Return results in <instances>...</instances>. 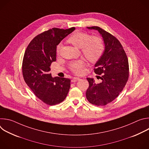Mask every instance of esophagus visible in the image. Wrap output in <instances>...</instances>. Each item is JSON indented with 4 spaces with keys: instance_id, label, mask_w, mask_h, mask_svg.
Returning <instances> with one entry per match:
<instances>
[{
    "instance_id": "34e87169",
    "label": "esophagus",
    "mask_w": 149,
    "mask_h": 149,
    "mask_svg": "<svg viewBox=\"0 0 149 149\" xmlns=\"http://www.w3.org/2000/svg\"><path fill=\"white\" fill-rule=\"evenodd\" d=\"M80 78H78V77H74L72 79V82H76L77 81H78Z\"/></svg>"
}]
</instances>
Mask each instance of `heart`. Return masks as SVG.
<instances>
[{"instance_id":"1","label":"heart","mask_w":149,"mask_h":149,"mask_svg":"<svg viewBox=\"0 0 149 149\" xmlns=\"http://www.w3.org/2000/svg\"><path fill=\"white\" fill-rule=\"evenodd\" d=\"M68 42L75 47L81 48L85 57L91 62H97L102 56L104 50V45L101 38L98 36H91L90 35L86 32H74L69 37ZM61 46V44L58 45V53H59ZM85 66V61L79 59L71 62L70 68L72 72L80 74L83 72Z\"/></svg>"}]
</instances>
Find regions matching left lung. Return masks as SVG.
<instances>
[{"label":"left lung","mask_w":149,"mask_h":149,"mask_svg":"<svg viewBox=\"0 0 149 149\" xmlns=\"http://www.w3.org/2000/svg\"><path fill=\"white\" fill-rule=\"evenodd\" d=\"M87 28L100 33L105 48L94 69L96 74L101 75L98 76L101 82L95 84L93 78H87L89 87L86 91V97L92 104L105 105L117 97L125 86L129 75V61L121 44L116 37L98 26Z\"/></svg>","instance_id":"1"}]
</instances>
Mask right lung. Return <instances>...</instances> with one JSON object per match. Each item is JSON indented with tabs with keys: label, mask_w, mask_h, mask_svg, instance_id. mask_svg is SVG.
Wrapping results in <instances>:
<instances>
[{
	"label": "right lung",
	"mask_w": 149,
	"mask_h": 149,
	"mask_svg": "<svg viewBox=\"0 0 149 149\" xmlns=\"http://www.w3.org/2000/svg\"><path fill=\"white\" fill-rule=\"evenodd\" d=\"M75 29L52 28L35 36L28 45L23 59L22 74L35 95L50 105L64 100L70 88L71 80L52 78L50 65L56 61V46Z\"/></svg>",
	"instance_id": "1"
}]
</instances>
